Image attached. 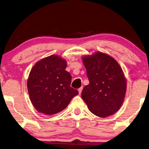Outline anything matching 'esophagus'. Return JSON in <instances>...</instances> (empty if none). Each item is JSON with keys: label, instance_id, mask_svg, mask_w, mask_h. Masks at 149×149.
<instances>
[{"label": "esophagus", "instance_id": "34e87169", "mask_svg": "<svg viewBox=\"0 0 149 149\" xmlns=\"http://www.w3.org/2000/svg\"><path fill=\"white\" fill-rule=\"evenodd\" d=\"M82 90H83V86H81V87H80L79 89H78V91H79V94H80L81 93Z\"/></svg>", "mask_w": 149, "mask_h": 149}]
</instances>
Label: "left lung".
<instances>
[{
  "label": "left lung",
  "instance_id": "1",
  "mask_svg": "<svg viewBox=\"0 0 149 149\" xmlns=\"http://www.w3.org/2000/svg\"><path fill=\"white\" fill-rule=\"evenodd\" d=\"M89 84L81 97L90 111L100 117L115 114L121 107L126 91V79L112 56L97 51L82 57Z\"/></svg>",
  "mask_w": 149,
  "mask_h": 149
}]
</instances>
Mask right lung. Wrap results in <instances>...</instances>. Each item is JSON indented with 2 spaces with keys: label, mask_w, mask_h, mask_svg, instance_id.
<instances>
[{
  "label": "right lung",
  "mask_w": 149,
  "mask_h": 149,
  "mask_svg": "<svg viewBox=\"0 0 149 149\" xmlns=\"http://www.w3.org/2000/svg\"><path fill=\"white\" fill-rule=\"evenodd\" d=\"M65 59L52 55L38 61L27 79L30 99L38 111L46 115L64 110L79 93L70 86L72 76Z\"/></svg>",
  "instance_id": "add662e5"
}]
</instances>
